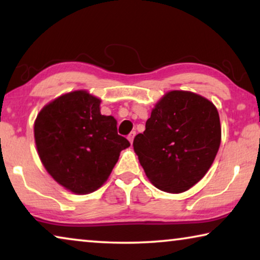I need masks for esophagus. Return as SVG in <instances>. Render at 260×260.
I'll return each mask as SVG.
<instances>
[{"label":"esophagus","mask_w":260,"mask_h":260,"mask_svg":"<svg viewBox=\"0 0 260 260\" xmlns=\"http://www.w3.org/2000/svg\"><path fill=\"white\" fill-rule=\"evenodd\" d=\"M135 136H136V133H135V131H133V133H130L129 135H127V140H129L130 143H133L134 142Z\"/></svg>","instance_id":"1"}]
</instances>
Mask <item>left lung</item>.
Returning <instances> with one entry per match:
<instances>
[{"label": "left lung", "mask_w": 260, "mask_h": 260, "mask_svg": "<svg viewBox=\"0 0 260 260\" xmlns=\"http://www.w3.org/2000/svg\"><path fill=\"white\" fill-rule=\"evenodd\" d=\"M221 141L218 110L188 91H170L152 109L134 150L150 182L182 193L206 175Z\"/></svg>", "instance_id": "obj_1"}]
</instances>
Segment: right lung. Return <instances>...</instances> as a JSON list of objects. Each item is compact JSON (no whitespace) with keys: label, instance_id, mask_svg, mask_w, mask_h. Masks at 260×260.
Returning a JSON list of instances; mask_svg holds the SVG:
<instances>
[{"label":"right lung","instance_id":"obj_1","mask_svg":"<svg viewBox=\"0 0 260 260\" xmlns=\"http://www.w3.org/2000/svg\"><path fill=\"white\" fill-rule=\"evenodd\" d=\"M101 99L87 91L60 95L41 110L34 137L42 165L51 176L76 194L97 190L108 180L123 149L117 120L101 113Z\"/></svg>","mask_w":260,"mask_h":260}]
</instances>
